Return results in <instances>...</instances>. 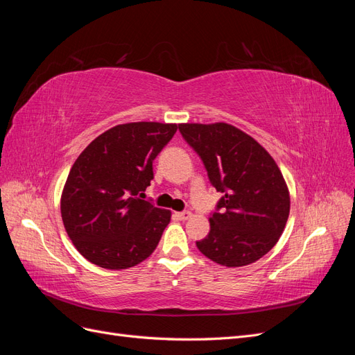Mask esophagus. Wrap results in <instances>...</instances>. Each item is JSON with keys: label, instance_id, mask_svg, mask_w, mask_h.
I'll use <instances>...</instances> for the list:
<instances>
[{"label": "esophagus", "instance_id": "34e87169", "mask_svg": "<svg viewBox=\"0 0 355 355\" xmlns=\"http://www.w3.org/2000/svg\"><path fill=\"white\" fill-rule=\"evenodd\" d=\"M176 216L180 220H188L189 218H192V213L191 211H179V213H176Z\"/></svg>", "mask_w": 355, "mask_h": 355}]
</instances>
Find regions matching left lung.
I'll return each instance as SVG.
<instances>
[{
	"mask_svg": "<svg viewBox=\"0 0 355 355\" xmlns=\"http://www.w3.org/2000/svg\"><path fill=\"white\" fill-rule=\"evenodd\" d=\"M179 130L207 168L223 197L210 232L197 241L209 259L228 268L250 265L277 244L286 228L290 194L270 153L252 136L227 123H184Z\"/></svg>",
	"mask_w": 355,
	"mask_h": 355,
	"instance_id": "8db88e82",
	"label": "left lung"
}]
</instances>
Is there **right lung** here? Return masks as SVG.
Wrapping results in <instances>:
<instances>
[{
    "mask_svg": "<svg viewBox=\"0 0 355 355\" xmlns=\"http://www.w3.org/2000/svg\"><path fill=\"white\" fill-rule=\"evenodd\" d=\"M178 124L139 121L99 135L80 157L60 197L63 227L85 259L106 270H127L151 256L171 211L142 200L153 161Z\"/></svg>",
    "mask_w": 355,
    "mask_h": 355,
    "instance_id": "obj_1",
    "label": "right lung"
}]
</instances>
